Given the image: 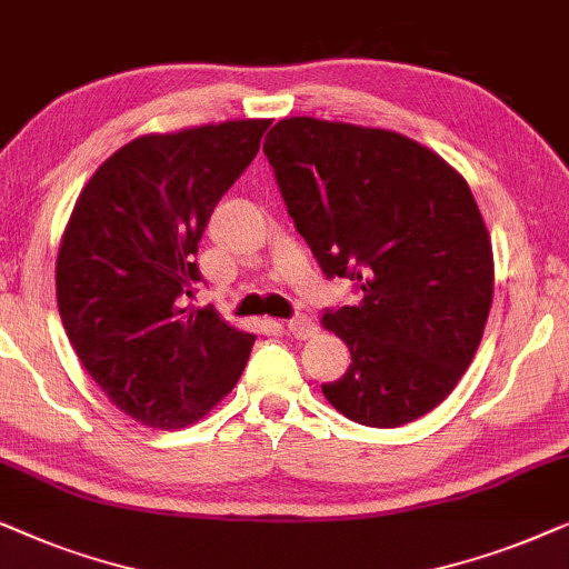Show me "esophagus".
I'll list each match as a JSON object with an SVG mask.
<instances>
[{"label": "esophagus", "instance_id": "1", "mask_svg": "<svg viewBox=\"0 0 569 569\" xmlns=\"http://www.w3.org/2000/svg\"><path fill=\"white\" fill-rule=\"evenodd\" d=\"M283 328H286V332H289V336L305 340V338H312L315 336L317 322L309 320V317H305V315H299V317H293V320L286 322Z\"/></svg>", "mask_w": 569, "mask_h": 569}]
</instances>
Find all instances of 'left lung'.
Masks as SVG:
<instances>
[{
  "mask_svg": "<svg viewBox=\"0 0 569 569\" xmlns=\"http://www.w3.org/2000/svg\"><path fill=\"white\" fill-rule=\"evenodd\" d=\"M262 150L325 276L361 291L322 317L351 351L346 375L322 385L328 403L380 429L429 413L473 361L495 297L468 181L406 134L346 121L280 119Z\"/></svg>",
  "mask_w": 569,
  "mask_h": 569,
  "instance_id": "left-lung-1",
  "label": "left lung"
}]
</instances>
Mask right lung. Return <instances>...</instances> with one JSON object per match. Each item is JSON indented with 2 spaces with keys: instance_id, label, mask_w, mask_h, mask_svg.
I'll use <instances>...</instances> for the list:
<instances>
[{
  "instance_id": "add662e5",
  "label": "right lung",
  "mask_w": 569,
  "mask_h": 569,
  "mask_svg": "<svg viewBox=\"0 0 569 569\" xmlns=\"http://www.w3.org/2000/svg\"><path fill=\"white\" fill-rule=\"evenodd\" d=\"M270 119L142 134L98 166L57 254L67 338L113 406L181 429L233 390L254 336L189 309L194 254L218 200L260 150Z\"/></svg>"
}]
</instances>
